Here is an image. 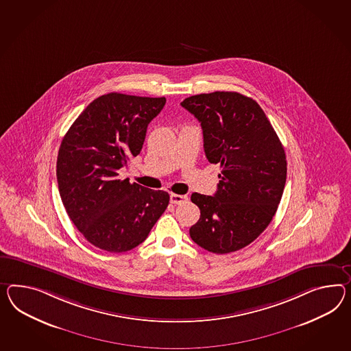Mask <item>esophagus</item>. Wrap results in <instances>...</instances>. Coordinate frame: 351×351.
Wrapping results in <instances>:
<instances>
[{"label": "esophagus", "mask_w": 351, "mask_h": 351, "mask_svg": "<svg viewBox=\"0 0 351 351\" xmlns=\"http://www.w3.org/2000/svg\"><path fill=\"white\" fill-rule=\"evenodd\" d=\"M189 199L187 196H183V195H177V193H171V202L174 205H180L183 202H186Z\"/></svg>", "instance_id": "34e87169"}]
</instances>
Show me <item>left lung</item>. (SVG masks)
I'll return each instance as SVG.
<instances>
[{
  "label": "left lung",
  "instance_id": "1",
  "mask_svg": "<svg viewBox=\"0 0 351 351\" xmlns=\"http://www.w3.org/2000/svg\"><path fill=\"white\" fill-rule=\"evenodd\" d=\"M180 106L201 123L207 160L221 168L214 196H191L201 215L189 235L217 254L242 250L276 214L287 182L284 147L258 103L239 93L198 94Z\"/></svg>",
  "mask_w": 351,
  "mask_h": 351
}]
</instances>
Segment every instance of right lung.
I'll list each match as a JSON object with an SVG mask.
<instances>
[{"label": "right lung", "mask_w": 351, "mask_h": 351, "mask_svg": "<svg viewBox=\"0 0 351 351\" xmlns=\"http://www.w3.org/2000/svg\"><path fill=\"white\" fill-rule=\"evenodd\" d=\"M167 99L109 93L93 100L63 137L57 182L63 206L85 239L103 251L144 242L169 204L165 191L145 189L118 171L144 145Z\"/></svg>", "instance_id": "obj_1"}]
</instances>
